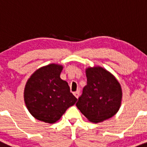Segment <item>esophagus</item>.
Here are the masks:
<instances>
[{
	"mask_svg": "<svg viewBox=\"0 0 147 147\" xmlns=\"http://www.w3.org/2000/svg\"><path fill=\"white\" fill-rule=\"evenodd\" d=\"M74 94V96H75L76 97V98H78V97H79V94H80V92H79V91H76V92H75L73 93Z\"/></svg>",
	"mask_w": 147,
	"mask_h": 147,
	"instance_id": "1",
	"label": "esophagus"
}]
</instances>
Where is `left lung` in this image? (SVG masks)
Returning <instances> with one entry per match:
<instances>
[{"mask_svg": "<svg viewBox=\"0 0 147 147\" xmlns=\"http://www.w3.org/2000/svg\"><path fill=\"white\" fill-rule=\"evenodd\" d=\"M87 85L76 103L80 111L92 123L114 116L121 105V86L111 72L100 66L86 69Z\"/></svg>", "mask_w": 147, "mask_h": 147, "instance_id": "obj_1", "label": "left lung"}]
</instances>
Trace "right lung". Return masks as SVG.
I'll list each match as a JSON object with an SVG mask.
<instances>
[{"label": "right lung", "mask_w": 147, "mask_h": 147, "mask_svg": "<svg viewBox=\"0 0 147 147\" xmlns=\"http://www.w3.org/2000/svg\"><path fill=\"white\" fill-rule=\"evenodd\" d=\"M63 66L51 63L39 68L26 83L24 98L26 107L36 119L55 123L77 98L70 92L66 81L60 78Z\"/></svg>", "instance_id": "1"}]
</instances>
